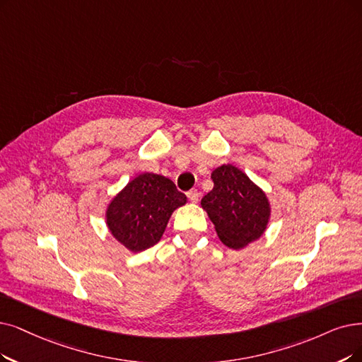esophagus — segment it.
<instances>
[{
  "instance_id": "obj_1",
  "label": "esophagus",
  "mask_w": 362,
  "mask_h": 362,
  "mask_svg": "<svg viewBox=\"0 0 362 362\" xmlns=\"http://www.w3.org/2000/svg\"><path fill=\"white\" fill-rule=\"evenodd\" d=\"M187 197H189L190 202H193V204H196V202L199 200V192L197 190H190L189 193H187Z\"/></svg>"
}]
</instances>
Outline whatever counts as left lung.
I'll use <instances>...</instances> for the list:
<instances>
[{"label":"left lung","mask_w":362,"mask_h":362,"mask_svg":"<svg viewBox=\"0 0 362 362\" xmlns=\"http://www.w3.org/2000/svg\"><path fill=\"white\" fill-rule=\"evenodd\" d=\"M214 189L202 199L216 235L228 248L239 250L263 235L270 208L266 194L242 170L231 165L216 168Z\"/></svg>","instance_id":"8db88e82"}]
</instances>
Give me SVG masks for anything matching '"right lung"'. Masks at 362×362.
<instances>
[{
  "mask_svg": "<svg viewBox=\"0 0 362 362\" xmlns=\"http://www.w3.org/2000/svg\"><path fill=\"white\" fill-rule=\"evenodd\" d=\"M185 202V194L170 180L141 173L112 199L107 224L127 250L144 251L160 240L172 212Z\"/></svg>",
  "mask_w": 362,
  "mask_h": 362,
  "instance_id": "add662e5",
  "label": "right lung"
}]
</instances>
